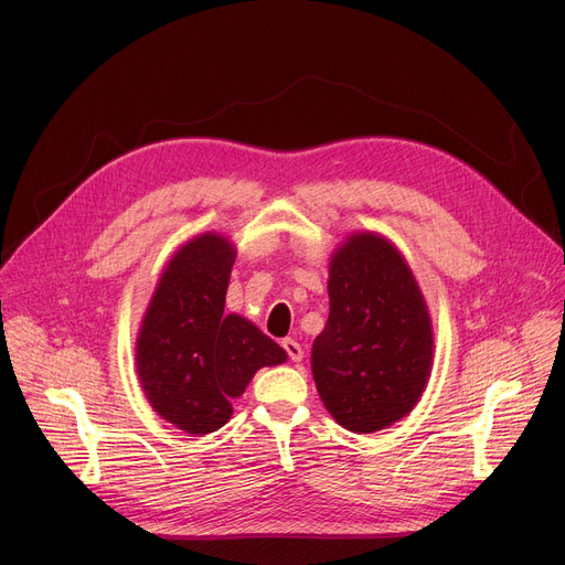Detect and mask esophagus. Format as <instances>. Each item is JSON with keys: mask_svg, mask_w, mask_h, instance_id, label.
<instances>
[{"mask_svg": "<svg viewBox=\"0 0 565 565\" xmlns=\"http://www.w3.org/2000/svg\"><path fill=\"white\" fill-rule=\"evenodd\" d=\"M282 349L287 351V355H289V361H295V363H299L301 358H303V349H301V344L299 341H295V339H285L282 341Z\"/></svg>", "mask_w": 565, "mask_h": 565, "instance_id": "esophagus-1", "label": "esophagus"}]
</instances>
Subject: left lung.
Wrapping results in <instances>:
<instances>
[{
  "mask_svg": "<svg viewBox=\"0 0 565 565\" xmlns=\"http://www.w3.org/2000/svg\"><path fill=\"white\" fill-rule=\"evenodd\" d=\"M330 316L311 349L328 413L355 434L403 419L422 398L434 330L401 252L377 233H353L330 259Z\"/></svg>",
  "mask_w": 565,
  "mask_h": 565,
  "instance_id": "left-lung-1",
  "label": "left lung"
}]
</instances>
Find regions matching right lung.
Wrapping results in <instances>:
<instances>
[{"mask_svg":"<svg viewBox=\"0 0 565 565\" xmlns=\"http://www.w3.org/2000/svg\"><path fill=\"white\" fill-rule=\"evenodd\" d=\"M235 247L202 233L169 259L136 339V372L156 413L181 431L204 436L224 426L231 401L259 367L287 353L254 322L224 313Z\"/></svg>","mask_w":565,"mask_h":565,"instance_id":"1","label":"right lung"}]
</instances>
